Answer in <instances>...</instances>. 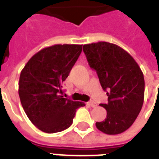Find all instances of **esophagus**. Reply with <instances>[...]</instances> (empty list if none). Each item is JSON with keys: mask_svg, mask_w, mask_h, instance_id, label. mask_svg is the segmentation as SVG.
<instances>
[{"mask_svg": "<svg viewBox=\"0 0 159 159\" xmlns=\"http://www.w3.org/2000/svg\"><path fill=\"white\" fill-rule=\"evenodd\" d=\"M88 105H89L91 107H96V106H97V104H96L95 102H93V101H90V102H88Z\"/></svg>", "mask_w": 159, "mask_h": 159, "instance_id": "34e87169", "label": "esophagus"}]
</instances>
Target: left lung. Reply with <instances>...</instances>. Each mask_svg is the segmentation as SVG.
<instances>
[{
	"label": "left lung",
	"instance_id": "obj_1",
	"mask_svg": "<svg viewBox=\"0 0 159 159\" xmlns=\"http://www.w3.org/2000/svg\"><path fill=\"white\" fill-rule=\"evenodd\" d=\"M83 52L108 97L106 104H100L106 110V118L96 126L107 134L122 133L133 125L143 106V72L129 53L114 43L85 44Z\"/></svg>",
	"mask_w": 159,
	"mask_h": 159
}]
</instances>
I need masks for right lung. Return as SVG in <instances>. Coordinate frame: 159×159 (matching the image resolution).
Wrapping results in <instances>:
<instances>
[{
  "label": "right lung",
  "instance_id": "obj_1",
  "mask_svg": "<svg viewBox=\"0 0 159 159\" xmlns=\"http://www.w3.org/2000/svg\"><path fill=\"white\" fill-rule=\"evenodd\" d=\"M82 50L78 44H55L34 55L21 71L19 96L30 120L43 132L64 130L71 126L83 102L64 98L62 82Z\"/></svg>",
  "mask_w": 159,
  "mask_h": 159
}]
</instances>
